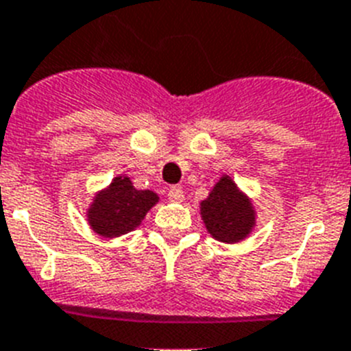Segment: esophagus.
Returning a JSON list of instances; mask_svg holds the SVG:
<instances>
[{"label": "esophagus", "mask_w": 351, "mask_h": 351, "mask_svg": "<svg viewBox=\"0 0 351 351\" xmlns=\"http://www.w3.org/2000/svg\"><path fill=\"white\" fill-rule=\"evenodd\" d=\"M167 198H169V202H175V203H180L184 202V191H182V187H169L167 189Z\"/></svg>", "instance_id": "1"}]
</instances>
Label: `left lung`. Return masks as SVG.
Returning a JSON list of instances; mask_svg holds the SVG:
<instances>
[{
  "label": "left lung",
  "mask_w": 351,
  "mask_h": 351,
  "mask_svg": "<svg viewBox=\"0 0 351 351\" xmlns=\"http://www.w3.org/2000/svg\"><path fill=\"white\" fill-rule=\"evenodd\" d=\"M202 217L208 234L221 243H239L255 226V210L230 176H221L207 199L202 202Z\"/></svg>",
  "instance_id": "8db88e82"
}]
</instances>
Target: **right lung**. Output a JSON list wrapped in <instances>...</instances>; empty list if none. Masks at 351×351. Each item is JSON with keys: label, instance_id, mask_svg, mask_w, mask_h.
Masks as SVG:
<instances>
[{"label": "right lung", "instance_id": "add662e5", "mask_svg": "<svg viewBox=\"0 0 351 351\" xmlns=\"http://www.w3.org/2000/svg\"><path fill=\"white\" fill-rule=\"evenodd\" d=\"M157 202L153 191H137L128 176H116L107 189L96 194L87 219L101 237H119L137 228Z\"/></svg>", "mask_w": 351, "mask_h": 351}]
</instances>
